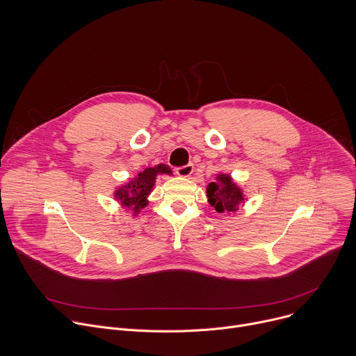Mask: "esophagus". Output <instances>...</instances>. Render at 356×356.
Wrapping results in <instances>:
<instances>
[{"instance_id": "obj_1", "label": "esophagus", "mask_w": 356, "mask_h": 356, "mask_svg": "<svg viewBox=\"0 0 356 356\" xmlns=\"http://www.w3.org/2000/svg\"><path fill=\"white\" fill-rule=\"evenodd\" d=\"M193 170H194V166H193L191 163H188V165H186V166H183V168H177V169H176V173H177V176H180V177H190L191 173H193Z\"/></svg>"}]
</instances>
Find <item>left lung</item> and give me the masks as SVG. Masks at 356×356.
Listing matches in <instances>:
<instances>
[{
  "mask_svg": "<svg viewBox=\"0 0 356 356\" xmlns=\"http://www.w3.org/2000/svg\"><path fill=\"white\" fill-rule=\"evenodd\" d=\"M207 197L210 204L222 214L236 213L245 202L242 188L227 173L217 175L216 180L207 186Z\"/></svg>",
  "mask_w": 356,
  "mask_h": 356,
  "instance_id": "obj_1",
  "label": "left lung"
}]
</instances>
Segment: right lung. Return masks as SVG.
I'll return each mask as SVG.
<instances>
[{"label":"right lung","instance_id":"right-lung-1","mask_svg":"<svg viewBox=\"0 0 356 356\" xmlns=\"http://www.w3.org/2000/svg\"><path fill=\"white\" fill-rule=\"evenodd\" d=\"M159 175H172V169L166 165H158L154 168H146L138 176H135L128 183L117 187L114 198L122 207L132 211V216L136 217L142 209L147 206V197L152 193Z\"/></svg>","mask_w":356,"mask_h":356}]
</instances>
